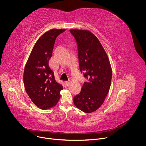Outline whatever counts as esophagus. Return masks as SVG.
Masks as SVG:
<instances>
[{
	"instance_id": "34e87169",
	"label": "esophagus",
	"mask_w": 146,
	"mask_h": 146,
	"mask_svg": "<svg viewBox=\"0 0 146 146\" xmlns=\"http://www.w3.org/2000/svg\"><path fill=\"white\" fill-rule=\"evenodd\" d=\"M70 81H66V82H65V84H66V85H67V86H68L69 85V84H70Z\"/></svg>"
}]
</instances>
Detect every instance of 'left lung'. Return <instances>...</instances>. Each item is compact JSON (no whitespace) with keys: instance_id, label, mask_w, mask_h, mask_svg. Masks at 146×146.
I'll use <instances>...</instances> for the list:
<instances>
[{"instance_id":"left-lung-1","label":"left lung","mask_w":146,"mask_h":146,"mask_svg":"<svg viewBox=\"0 0 146 146\" xmlns=\"http://www.w3.org/2000/svg\"><path fill=\"white\" fill-rule=\"evenodd\" d=\"M78 44L80 71L87 81L74 97L75 106L91 113L103 104L111 86L112 68L108 56L98 38L90 31L71 29Z\"/></svg>"}]
</instances>
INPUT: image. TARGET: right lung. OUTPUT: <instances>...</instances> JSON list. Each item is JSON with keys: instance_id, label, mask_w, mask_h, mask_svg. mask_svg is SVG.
<instances>
[{"instance_id": "add662e5", "label": "right lung", "mask_w": 146, "mask_h": 146, "mask_svg": "<svg viewBox=\"0 0 146 146\" xmlns=\"http://www.w3.org/2000/svg\"><path fill=\"white\" fill-rule=\"evenodd\" d=\"M65 30L53 29L43 34L35 44L25 67L26 92L32 102L42 110L55 106L61 97L62 85L56 80L49 61L56 38Z\"/></svg>"}]
</instances>
